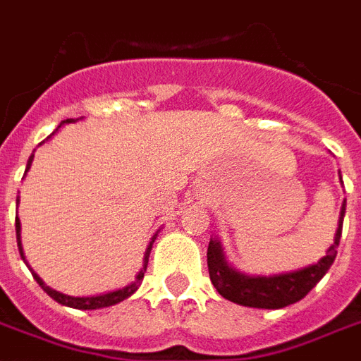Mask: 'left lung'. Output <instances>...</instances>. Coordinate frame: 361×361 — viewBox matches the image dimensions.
<instances>
[{
    "label": "left lung",
    "instance_id": "left-lung-1",
    "mask_svg": "<svg viewBox=\"0 0 361 361\" xmlns=\"http://www.w3.org/2000/svg\"><path fill=\"white\" fill-rule=\"evenodd\" d=\"M339 180H341V172H339ZM345 209H347V200H343L336 236H334V243L326 251V257L320 258L319 262L309 264L305 268L283 271V274H243L232 264H228L219 238H212L208 245V269L212 285L217 288L221 296L238 303V305H245V307L281 309L290 303L300 302L328 274V269L336 260L337 247L341 240Z\"/></svg>",
    "mask_w": 361,
    "mask_h": 361
}]
</instances>
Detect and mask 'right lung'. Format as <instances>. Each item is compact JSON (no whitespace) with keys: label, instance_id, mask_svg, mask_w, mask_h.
Returning <instances> with one entry per match:
<instances>
[{"label":"right lung","instance_id":"add662e5","mask_svg":"<svg viewBox=\"0 0 361 361\" xmlns=\"http://www.w3.org/2000/svg\"><path fill=\"white\" fill-rule=\"evenodd\" d=\"M82 120V118H76V120H65L61 121V123L58 125V129L54 130L52 135L48 136L47 140H50L56 133L59 130V127L65 123H75V121ZM47 140H42L39 146H42L44 142ZM33 157H35V149H33V153L30 155V159H27V164H25V172H24V178L25 174L30 172L31 169V163H33ZM16 204H20V197H16ZM20 231H22V226H20V219L16 217V241H18V251H20V257H22V260L25 262V257H24V247H22V238H20ZM159 231L155 232L152 236V240H149V243H147L146 247V252H144V264H142V268L140 271L136 274L135 281H130L129 285H125L121 286V288H116V290H110V292H104V294H95V296H69V294H63V292H58V290H54V288H50V286L44 283V281L39 277V275L33 271V269L30 268V264L25 262V266L31 269V274H33V277H35V281L39 283V286H41L42 290L47 292L48 296L52 298V300H56L58 303H61V305H65V307H73V309H82V311H90V309H103V307H110V305H116V303H120L123 302V300H127V298H130L133 294H135L136 290H138V286H140L142 279H144V271H146L147 268V258H149V252H152V247L153 243H155V238H157Z\"/></svg>","mask_w":361,"mask_h":361}]
</instances>
